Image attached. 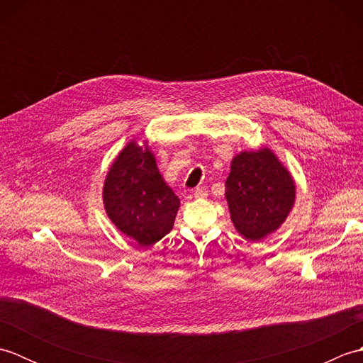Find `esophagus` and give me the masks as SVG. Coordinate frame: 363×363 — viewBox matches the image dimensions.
Segmentation results:
<instances>
[{"label": "esophagus", "instance_id": "34e87169", "mask_svg": "<svg viewBox=\"0 0 363 363\" xmlns=\"http://www.w3.org/2000/svg\"><path fill=\"white\" fill-rule=\"evenodd\" d=\"M194 195H195V198H198V199H204V198H207V190L204 189V187H198V189H195V191H194Z\"/></svg>", "mask_w": 363, "mask_h": 363}]
</instances>
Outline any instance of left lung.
<instances>
[{"mask_svg":"<svg viewBox=\"0 0 363 363\" xmlns=\"http://www.w3.org/2000/svg\"><path fill=\"white\" fill-rule=\"evenodd\" d=\"M225 195L235 229L257 242L287 218L295 204V182L272 150L242 151L230 162Z\"/></svg>","mask_w":363,"mask_h":363,"instance_id":"obj_1","label":"left lung"}]
</instances>
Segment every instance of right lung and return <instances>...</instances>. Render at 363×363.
I'll list each match as a JSON object with an SVG mask.
<instances>
[{
    "mask_svg": "<svg viewBox=\"0 0 363 363\" xmlns=\"http://www.w3.org/2000/svg\"><path fill=\"white\" fill-rule=\"evenodd\" d=\"M103 201L107 217L142 246L173 229L179 198L167 186L150 148L129 142L107 172Z\"/></svg>",
    "mask_w": 363,
    "mask_h": 363,
    "instance_id": "obj_1",
    "label": "right lung"
}]
</instances>
